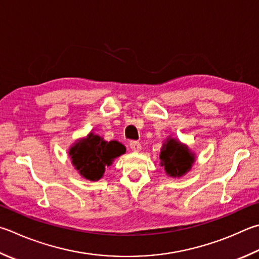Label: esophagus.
<instances>
[{
	"label": "esophagus",
	"instance_id": "1",
	"mask_svg": "<svg viewBox=\"0 0 259 259\" xmlns=\"http://www.w3.org/2000/svg\"><path fill=\"white\" fill-rule=\"evenodd\" d=\"M129 146L133 152H140V149H142V145H140L138 142H130Z\"/></svg>",
	"mask_w": 259,
	"mask_h": 259
}]
</instances>
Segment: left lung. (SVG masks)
I'll return each mask as SVG.
<instances>
[{
	"mask_svg": "<svg viewBox=\"0 0 259 259\" xmlns=\"http://www.w3.org/2000/svg\"><path fill=\"white\" fill-rule=\"evenodd\" d=\"M196 162V154L180 140L168 137L164 140L159 153V165L171 178H181L191 170Z\"/></svg>",
	"mask_w": 259,
	"mask_h": 259,
	"instance_id": "obj_1",
	"label": "left lung"
}]
</instances>
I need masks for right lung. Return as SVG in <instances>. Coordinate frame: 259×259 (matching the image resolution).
<instances>
[{"instance_id":"add662e5","label":"right lung","mask_w":259,"mask_h":259,"mask_svg":"<svg viewBox=\"0 0 259 259\" xmlns=\"http://www.w3.org/2000/svg\"><path fill=\"white\" fill-rule=\"evenodd\" d=\"M72 165L83 179L98 181L104 176L105 167L125 153V147L116 140L106 142L104 138L91 131L87 137L78 139L69 148Z\"/></svg>"}]
</instances>
